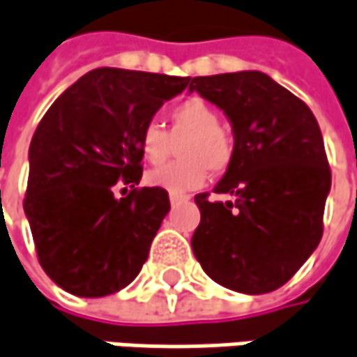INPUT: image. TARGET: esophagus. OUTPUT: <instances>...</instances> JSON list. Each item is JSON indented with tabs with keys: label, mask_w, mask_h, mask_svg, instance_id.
Listing matches in <instances>:
<instances>
[{
	"label": "esophagus",
	"mask_w": 357,
	"mask_h": 357,
	"mask_svg": "<svg viewBox=\"0 0 357 357\" xmlns=\"http://www.w3.org/2000/svg\"><path fill=\"white\" fill-rule=\"evenodd\" d=\"M170 205H178V203H183V201H187L188 197L187 195H174V192H170Z\"/></svg>",
	"instance_id": "34e87169"
}]
</instances>
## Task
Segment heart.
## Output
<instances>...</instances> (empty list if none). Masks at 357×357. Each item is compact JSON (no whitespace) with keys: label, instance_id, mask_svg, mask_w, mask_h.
Wrapping results in <instances>:
<instances>
[{"label":"heart","instance_id":"obj_1","mask_svg":"<svg viewBox=\"0 0 357 357\" xmlns=\"http://www.w3.org/2000/svg\"><path fill=\"white\" fill-rule=\"evenodd\" d=\"M181 160L146 172L149 187L165 188L174 195L201 188L206 183L208 169L225 172L233 162L235 144L231 134L221 126V114L215 106L201 98H187L170 110V130L149 122L140 132V154L146 162L160 165L172 152V140L181 138Z\"/></svg>","mask_w":357,"mask_h":357}]
</instances>
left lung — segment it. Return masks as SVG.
<instances>
[{
	"instance_id": "obj_1",
	"label": "left lung",
	"mask_w": 357,
	"mask_h": 357,
	"mask_svg": "<svg viewBox=\"0 0 357 357\" xmlns=\"http://www.w3.org/2000/svg\"><path fill=\"white\" fill-rule=\"evenodd\" d=\"M188 92L219 106L235 136L233 162L215 187L231 199L195 197V257L227 289L275 291L324 235L331 170L319 124L305 102L263 72L197 76Z\"/></svg>"
}]
</instances>
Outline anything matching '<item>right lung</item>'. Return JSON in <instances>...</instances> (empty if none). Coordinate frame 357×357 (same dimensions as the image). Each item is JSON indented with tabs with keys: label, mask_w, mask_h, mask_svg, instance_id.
Masks as SVG:
<instances>
[{
	"label": "right lung",
	"mask_w": 357,
	"mask_h": 357,
	"mask_svg": "<svg viewBox=\"0 0 357 357\" xmlns=\"http://www.w3.org/2000/svg\"><path fill=\"white\" fill-rule=\"evenodd\" d=\"M190 78L98 68L56 100L29 144L26 211L40 265L78 297L124 289L170 211L142 178L140 132ZM133 190L116 199L114 187Z\"/></svg>",
	"instance_id": "add662e5"
}]
</instances>
